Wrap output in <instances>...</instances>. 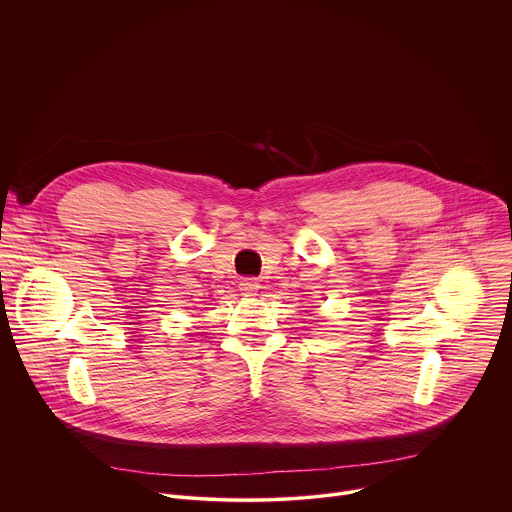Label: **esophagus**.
<instances>
[{
    "label": "esophagus",
    "mask_w": 512,
    "mask_h": 512,
    "mask_svg": "<svg viewBox=\"0 0 512 512\" xmlns=\"http://www.w3.org/2000/svg\"><path fill=\"white\" fill-rule=\"evenodd\" d=\"M241 291H245V294H255V291L259 289V279L257 277H245L241 279Z\"/></svg>",
    "instance_id": "esophagus-1"
}]
</instances>
